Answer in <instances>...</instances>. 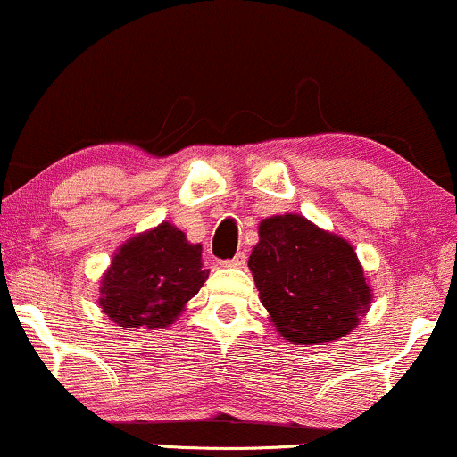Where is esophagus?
Segmentation results:
<instances>
[{
  "label": "esophagus",
  "mask_w": 457,
  "mask_h": 457,
  "mask_svg": "<svg viewBox=\"0 0 457 457\" xmlns=\"http://www.w3.org/2000/svg\"><path fill=\"white\" fill-rule=\"evenodd\" d=\"M220 264H222V267H237L239 269V267H244V264H245V254H244V252H239V254L235 258H230V261H222Z\"/></svg>",
  "instance_id": "34e87169"
}]
</instances>
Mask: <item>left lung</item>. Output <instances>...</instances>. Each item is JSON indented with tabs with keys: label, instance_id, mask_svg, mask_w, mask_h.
<instances>
[{
	"label": "left lung",
	"instance_id": "left-lung-1",
	"mask_svg": "<svg viewBox=\"0 0 457 457\" xmlns=\"http://www.w3.org/2000/svg\"><path fill=\"white\" fill-rule=\"evenodd\" d=\"M258 237L247 267L286 341L330 343L356 328L373 296L345 239L296 213L264 218Z\"/></svg>",
	"mask_w": 457,
	"mask_h": 457
}]
</instances>
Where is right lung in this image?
Listing matches in <instances>:
<instances>
[{
  "label": "right lung",
  "mask_w": 457,
  "mask_h": 457,
  "mask_svg": "<svg viewBox=\"0 0 457 457\" xmlns=\"http://www.w3.org/2000/svg\"><path fill=\"white\" fill-rule=\"evenodd\" d=\"M201 244L169 222L118 247L101 279L99 305L122 328H165L205 284Z\"/></svg>",
  "instance_id": "1"
}]
</instances>
